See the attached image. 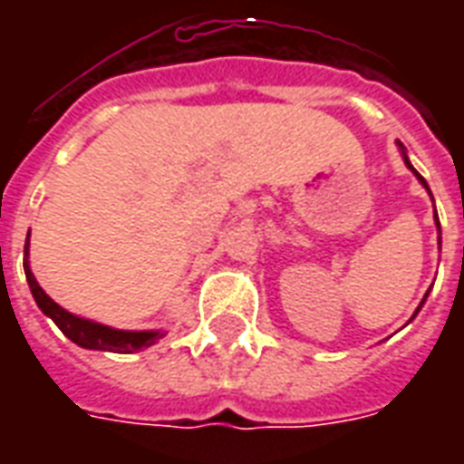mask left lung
<instances>
[{"mask_svg":"<svg viewBox=\"0 0 464 464\" xmlns=\"http://www.w3.org/2000/svg\"><path fill=\"white\" fill-rule=\"evenodd\" d=\"M398 146H400V151H402V159H405V163H408V169H410V171L415 173V176H418V181L422 183V186H425V188H428V183H425V179H422V176H420V173L415 171V169H412V166H410V161H408V153H405V146H402V143H400V141H398ZM428 191H430V188H428ZM435 226H438V231H440V218H438V213H435ZM425 298H428V295H425ZM425 298H422V303H425ZM422 303H420V308H422ZM420 308H418V311H420ZM418 311H415V315H418Z\"/></svg>","mask_w":464,"mask_h":464,"instance_id":"8db88e82","label":"left lung"}]
</instances>
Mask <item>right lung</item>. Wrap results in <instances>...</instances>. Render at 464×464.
<instances>
[{
  "mask_svg": "<svg viewBox=\"0 0 464 464\" xmlns=\"http://www.w3.org/2000/svg\"><path fill=\"white\" fill-rule=\"evenodd\" d=\"M24 256H29V238L24 243ZM24 273L26 283L32 288V295H34L36 305L42 308L44 315H49L52 321L59 325V331L64 333L66 338L76 345H82L86 350H106V353H136V350L149 348L153 343L161 338V331H116V328H109V325H102V323L86 321V318H79L74 313L64 311L59 303H54L44 293V288L36 283L34 273L29 268V261L24 258Z\"/></svg>",
  "mask_w": 464,
  "mask_h": 464,
  "instance_id": "1",
  "label": "right lung"
}]
</instances>
